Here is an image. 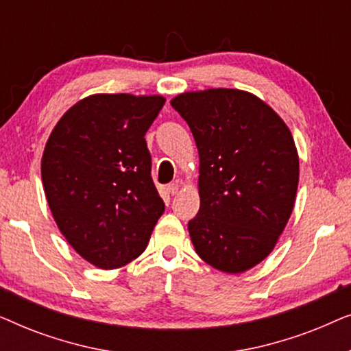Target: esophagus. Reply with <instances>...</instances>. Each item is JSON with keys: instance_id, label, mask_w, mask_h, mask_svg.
<instances>
[{"instance_id": "34e87169", "label": "esophagus", "mask_w": 351, "mask_h": 351, "mask_svg": "<svg viewBox=\"0 0 351 351\" xmlns=\"http://www.w3.org/2000/svg\"><path fill=\"white\" fill-rule=\"evenodd\" d=\"M179 190H180V185L177 184V182H172V184L167 185V191H169V193H171L172 196L179 193Z\"/></svg>"}]
</instances>
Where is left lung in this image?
<instances>
[{"mask_svg": "<svg viewBox=\"0 0 351 351\" xmlns=\"http://www.w3.org/2000/svg\"><path fill=\"white\" fill-rule=\"evenodd\" d=\"M171 105L199 153L201 204L189 222L195 251L220 271H246L273 251L294 208L299 156L289 128L238 89L185 93Z\"/></svg>", "mask_w": 351, "mask_h": 351, "instance_id": "1", "label": "left lung"}]
</instances>
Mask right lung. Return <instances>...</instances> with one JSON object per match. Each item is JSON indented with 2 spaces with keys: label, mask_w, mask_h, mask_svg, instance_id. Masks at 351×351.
Listing matches in <instances>:
<instances>
[{
  "label": "right lung",
  "mask_w": 351,
  "mask_h": 351,
  "mask_svg": "<svg viewBox=\"0 0 351 351\" xmlns=\"http://www.w3.org/2000/svg\"><path fill=\"white\" fill-rule=\"evenodd\" d=\"M161 95L97 94L73 105L46 143L41 179L57 227L81 257L112 270L145 251L165 203L145 134Z\"/></svg>",
  "instance_id": "obj_1"
}]
</instances>
